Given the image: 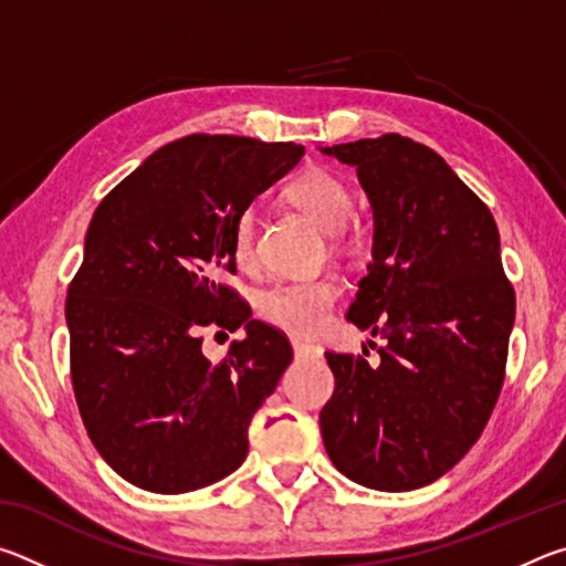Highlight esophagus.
Returning a JSON list of instances; mask_svg holds the SVG:
<instances>
[{"mask_svg":"<svg viewBox=\"0 0 566 566\" xmlns=\"http://www.w3.org/2000/svg\"><path fill=\"white\" fill-rule=\"evenodd\" d=\"M292 347L294 354L302 359H310V357H322V347L314 342H304V339H292Z\"/></svg>","mask_w":566,"mask_h":566,"instance_id":"esophagus-1","label":"esophagus"}]
</instances>
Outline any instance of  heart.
<instances>
[{
	"mask_svg": "<svg viewBox=\"0 0 566 566\" xmlns=\"http://www.w3.org/2000/svg\"><path fill=\"white\" fill-rule=\"evenodd\" d=\"M286 199L314 219L324 232H339L352 214V195L344 181L319 167L304 169L286 187ZM232 252L237 264L247 266L254 260V217L244 212L237 219ZM342 284L337 276H317V280L276 282L260 294L256 310L276 329H284L296 337H314L339 300Z\"/></svg>",
	"mask_w": 566,
	"mask_h": 566,
	"instance_id": "1",
	"label": "heart"
}]
</instances>
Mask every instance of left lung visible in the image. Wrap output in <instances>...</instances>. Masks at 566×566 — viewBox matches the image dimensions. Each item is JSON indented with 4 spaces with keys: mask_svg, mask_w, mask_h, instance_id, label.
I'll list each match as a JSON object with an SVG mask.
<instances>
[{
    "mask_svg": "<svg viewBox=\"0 0 566 566\" xmlns=\"http://www.w3.org/2000/svg\"><path fill=\"white\" fill-rule=\"evenodd\" d=\"M322 151L357 167L375 209L369 274L347 319L387 339L375 367L324 354L334 375L324 447L352 482L419 490L469 452L502 391L516 302L500 229L452 167L409 137Z\"/></svg>",
    "mask_w": 566,
    "mask_h": 566,
    "instance_id": "8db88e82",
    "label": "left lung"
}]
</instances>
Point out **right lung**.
<instances>
[{"label":"right lung","instance_id":"right-lung-1","mask_svg":"<svg viewBox=\"0 0 566 566\" xmlns=\"http://www.w3.org/2000/svg\"><path fill=\"white\" fill-rule=\"evenodd\" d=\"M302 155L292 142L189 134L94 212L66 290L72 387L92 444L134 486L185 494L244 462L249 421L292 344L219 276L237 274V219ZM205 326H244L248 337L212 365Z\"/></svg>","mask_w":566,"mask_h":566}]
</instances>
